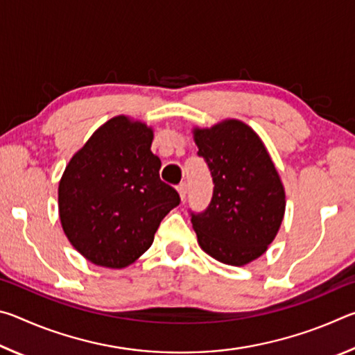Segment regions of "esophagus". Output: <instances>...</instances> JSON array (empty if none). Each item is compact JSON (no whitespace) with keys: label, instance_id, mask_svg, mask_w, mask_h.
Wrapping results in <instances>:
<instances>
[{"label":"esophagus","instance_id":"esophagus-1","mask_svg":"<svg viewBox=\"0 0 355 355\" xmlns=\"http://www.w3.org/2000/svg\"><path fill=\"white\" fill-rule=\"evenodd\" d=\"M178 194H180V199H182V200H184L186 199V194H188V184H186V183H182V184H180L178 186Z\"/></svg>","mask_w":355,"mask_h":355}]
</instances>
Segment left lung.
<instances>
[{"mask_svg":"<svg viewBox=\"0 0 355 355\" xmlns=\"http://www.w3.org/2000/svg\"><path fill=\"white\" fill-rule=\"evenodd\" d=\"M192 133L214 183L205 211H191L197 241L214 260L244 266L266 252L284 220L279 172L260 136L241 120H222Z\"/></svg>","mask_w":355,"mask_h":355,"instance_id":"left-lung-1","label":"left lung"}]
</instances>
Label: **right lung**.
I'll return each instance as SVG.
<instances>
[{"mask_svg":"<svg viewBox=\"0 0 355 355\" xmlns=\"http://www.w3.org/2000/svg\"><path fill=\"white\" fill-rule=\"evenodd\" d=\"M153 130L117 116L71 156L58 189L59 218L71 245L97 266L122 269L153 243L164 216L180 203L161 182Z\"/></svg>","mask_w":355,"mask_h":355,"instance_id":"right-lung-1","label":"right lung"}]
</instances>
